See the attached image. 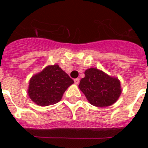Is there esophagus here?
<instances>
[{
	"label": "esophagus",
	"mask_w": 148,
	"mask_h": 148,
	"mask_svg": "<svg viewBox=\"0 0 148 148\" xmlns=\"http://www.w3.org/2000/svg\"><path fill=\"white\" fill-rule=\"evenodd\" d=\"M79 82H80V79L78 78L74 79V82H75V84H79Z\"/></svg>",
	"instance_id": "34e87169"
}]
</instances>
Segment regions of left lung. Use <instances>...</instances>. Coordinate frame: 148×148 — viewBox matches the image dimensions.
Instances as JSON below:
<instances>
[{
    "label": "left lung",
    "instance_id": "1",
    "mask_svg": "<svg viewBox=\"0 0 148 148\" xmlns=\"http://www.w3.org/2000/svg\"><path fill=\"white\" fill-rule=\"evenodd\" d=\"M84 75L78 87L92 105L104 108L118 100L122 91L118 78L110 76L97 68H89Z\"/></svg>",
    "mask_w": 148,
    "mask_h": 148
}]
</instances>
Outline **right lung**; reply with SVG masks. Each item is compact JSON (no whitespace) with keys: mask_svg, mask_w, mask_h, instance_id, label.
Returning <instances> with one entry per match:
<instances>
[{"mask_svg":"<svg viewBox=\"0 0 148 148\" xmlns=\"http://www.w3.org/2000/svg\"><path fill=\"white\" fill-rule=\"evenodd\" d=\"M73 83L58 64L49 65L30 78L28 95L38 105H52L61 101L64 92Z\"/></svg>","mask_w":148,"mask_h":148,"instance_id":"1","label":"right lung"}]
</instances>
